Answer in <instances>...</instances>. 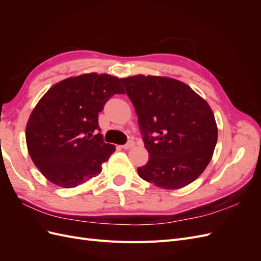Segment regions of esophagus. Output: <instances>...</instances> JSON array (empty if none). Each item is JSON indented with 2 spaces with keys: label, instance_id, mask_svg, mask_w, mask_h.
<instances>
[{
  "label": "esophagus",
  "instance_id": "1",
  "mask_svg": "<svg viewBox=\"0 0 261 261\" xmlns=\"http://www.w3.org/2000/svg\"><path fill=\"white\" fill-rule=\"evenodd\" d=\"M134 146H135V141H134V140H129L127 144L123 145V146H122V148H123V149H125V150H127V149H130V148H133Z\"/></svg>",
  "mask_w": 261,
  "mask_h": 261
}]
</instances>
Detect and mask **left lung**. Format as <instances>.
<instances>
[{
	"label": "left lung",
	"mask_w": 261,
	"mask_h": 261,
	"mask_svg": "<svg viewBox=\"0 0 261 261\" xmlns=\"http://www.w3.org/2000/svg\"><path fill=\"white\" fill-rule=\"evenodd\" d=\"M121 82L135 107L149 153L138 175L164 189L193 183L207 168L218 140L207 101L174 78L135 75Z\"/></svg>",
	"instance_id": "left-lung-1"
}]
</instances>
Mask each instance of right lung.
<instances>
[{
    "instance_id": "right-lung-1",
    "label": "right lung",
    "mask_w": 261,
    "mask_h": 261,
    "mask_svg": "<svg viewBox=\"0 0 261 261\" xmlns=\"http://www.w3.org/2000/svg\"><path fill=\"white\" fill-rule=\"evenodd\" d=\"M116 93H125L120 78L90 73L57 83L39 100L26 126V143L31 160L51 183L73 188L100 174L115 146L97 134L98 116Z\"/></svg>"
}]
</instances>
